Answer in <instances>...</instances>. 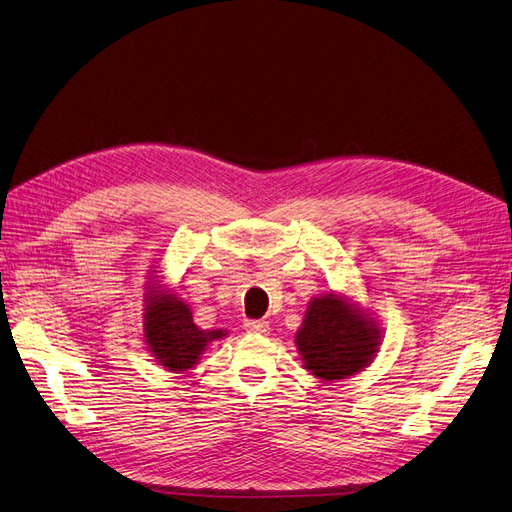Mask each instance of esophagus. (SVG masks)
Masks as SVG:
<instances>
[{
    "mask_svg": "<svg viewBox=\"0 0 512 512\" xmlns=\"http://www.w3.org/2000/svg\"><path fill=\"white\" fill-rule=\"evenodd\" d=\"M243 327L247 333H258V335H267L271 331L269 322H265V320H245Z\"/></svg>",
    "mask_w": 512,
    "mask_h": 512,
    "instance_id": "esophagus-1",
    "label": "esophagus"
}]
</instances>
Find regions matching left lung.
I'll return each mask as SVG.
<instances>
[{
    "mask_svg": "<svg viewBox=\"0 0 512 512\" xmlns=\"http://www.w3.org/2000/svg\"><path fill=\"white\" fill-rule=\"evenodd\" d=\"M380 329L344 294H322L307 305L297 331L305 369L320 380H344L367 367L380 348Z\"/></svg>",
    "mask_w": 512,
    "mask_h": 512,
    "instance_id": "obj_1",
    "label": "left lung"
}]
</instances>
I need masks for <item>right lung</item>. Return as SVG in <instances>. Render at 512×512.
<instances>
[{"mask_svg": "<svg viewBox=\"0 0 512 512\" xmlns=\"http://www.w3.org/2000/svg\"><path fill=\"white\" fill-rule=\"evenodd\" d=\"M143 331L149 352L168 371H185L198 363L209 342L226 337V331H203L194 324L190 307L175 292L153 284L145 299Z\"/></svg>", "mask_w": 512, "mask_h": 512, "instance_id": "add662e5", "label": "right lung"}]
</instances>
